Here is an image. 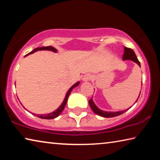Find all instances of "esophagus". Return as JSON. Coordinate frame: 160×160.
Returning a JSON list of instances; mask_svg holds the SVG:
<instances>
[{
  "instance_id": "obj_1",
  "label": "esophagus",
  "mask_w": 160,
  "mask_h": 160,
  "mask_svg": "<svg viewBox=\"0 0 160 160\" xmlns=\"http://www.w3.org/2000/svg\"><path fill=\"white\" fill-rule=\"evenodd\" d=\"M92 79V75L90 74H86L84 75L83 81H89Z\"/></svg>"
}]
</instances>
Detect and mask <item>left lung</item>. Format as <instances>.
<instances>
[{"instance_id":"obj_1","label":"left lung","mask_w":160,"mask_h":160,"mask_svg":"<svg viewBox=\"0 0 160 160\" xmlns=\"http://www.w3.org/2000/svg\"><path fill=\"white\" fill-rule=\"evenodd\" d=\"M123 60V61H126V60L132 61L133 62H135V63H136L140 67V61L138 60V58H137L136 55H135V52L133 51V50L131 49V48H130L124 47ZM139 97H140V94H139ZM139 97H138V98H139ZM138 100H136V102ZM89 104H90V106L91 107L92 110L93 112L96 113V114L99 115L100 116H102V117H104V118H112V117H114V116H119V115L122 114V113H123L124 112H126L128 109H127L126 110L121 111V112H104V111L99 109V108L97 107L95 104H94L93 100L92 98L89 100Z\"/></svg>"}]
</instances>
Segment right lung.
I'll use <instances>...</instances> for the list:
<instances>
[{"instance_id": "add662e5", "label": "right lung", "mask_w": 160, "mask_h": 160, "mask_svg": "<svg viewBox=\"0 0 160 160\" xmlns=\"http://www.w3.org/2000/svg\"><path fill=\"white\" fill-rule=\"evenodd\" d=\"M42 50H48V51H53V52L56 53V51H57V50L55 48H53V47H39V48H34V49L31 51L30 53H29L28 54H27V55H25V56H27L28 55H29V54H31V53H34L35 51H42ZM80 82H78L75 84V85H72L71 88H70L69 89V90L68 91V92L66 93V97H65V99L63 100V102H62V104H61V106L59 107L57 109H56L55 112H53L52 113H48V114H42V115H39V114H36L37 116H38V117L41 118H44V119H52V118H55L56 117H58V116L61 114V113L63 112V109H64V107L65 106H66V103H67V101H68V97L70 95V92H71V91L72 89H73L74 88H75V87H77L78 85H79ZM25 108V107H24ZM32 114L35 115L34 113H32Z\"/></svg>"}]
</instances>
